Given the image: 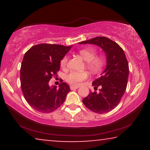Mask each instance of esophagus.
Instances as JSON below:
<instances>
[{
	"mask_svg": "<svg viewBox=\"0 0 150 150\" xmlns=\"http://www.w3.org/2000/svg\"><path fill=\"white\" fill-rule=\"evenodd\" d=\"M79 87H78V86H73V85L70 86V89H71V90L76 89H78V88H79Z\"/></svg>",
	"mask_w": 150,
	"mask_h": 150,
	"instance_id": "1",
	"label": "esophagus"
}]
</instances>
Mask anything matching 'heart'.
<instances>
[{
	"label": "heart",
	"mask_w": 150,
	"mask_h": 150,
	"mask_svg": "<svg viewBox=\"0 0 150 150\" xmlns=\"http://www.w3.org/2000/svg\"><path fill=\"white\" fill-rule=\"evenodd\" d=\"M79 54L85 61H87V67L93 72H98L104 64V59L101 57L96 56V50L93 48L82 49ZM67 62V57L65 56L61 59V66L65 67ZM88 78V74L86 71H71L65 77L67 83L73 85H79L80 83Z\"/></svg>",
	"instance_id": "obj_1"
}]
</instances>
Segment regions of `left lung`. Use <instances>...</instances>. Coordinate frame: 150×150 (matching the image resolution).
<instances>
[{"mask_svg": "<svg viewBox=\"0 0 150 150\" xmlns=\"http://www.w3.org/2000/svg\"><path fill=\"white\" fill-rule=\"evenodd\" d=\"M79 44L97 45L105 52L106 68L101 76L92 83L95 89L99 86L102 89L99 93L90 92L83 102L86 107L96 113L109 112L118 105L126 89L129 67L124 51L116 42L106 37H96Z\"/></svg>", "mask_w": 150, "mask_h": 150, "instance_id": "1", "label": "left lung"}]
</instances>
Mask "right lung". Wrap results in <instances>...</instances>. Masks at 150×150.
<instances>
[{"label":"right lung","mask_w":150,"mask_h":150,"mask_svg":"<svg viewBox=\"0 0 150 150\" xmlns=\"http://www.w3.org/2000/svg\"><path fill=\"white\" fill-rule=\"evenodd\" d=\"M71 46L40 44L24 54L20 68L21 88L28 104L39 112L49 113L62 105L70 91L65 83L50 87L49 81L57 75L60 62Z\"/></svg>","instance_id":"1"}]
</instances>
